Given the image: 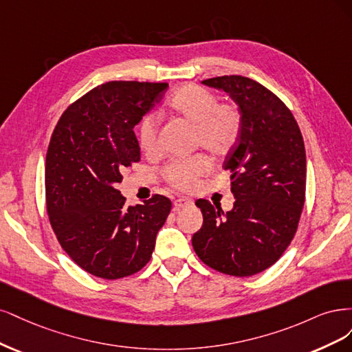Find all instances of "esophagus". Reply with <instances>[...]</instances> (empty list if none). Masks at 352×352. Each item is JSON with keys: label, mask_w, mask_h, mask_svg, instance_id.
Listing matches in <instances>:
<instances>
[{"label": "esophagus", "mask_w": 352, "mask_h": 352, "mask_svg": "<svg viewBox=\"0 0 352 352\" xmlns=\"http://www.w3.org/2000/svg\"><path fill=\"white\" fill-rule=\"evenodd\" d=\"M192 205V200L191 199H187V197H179L174 201V209L175 210H179V209H184L187 206H191Z\"/></svg>", "instance_id": "34e87169"}]
</instances>
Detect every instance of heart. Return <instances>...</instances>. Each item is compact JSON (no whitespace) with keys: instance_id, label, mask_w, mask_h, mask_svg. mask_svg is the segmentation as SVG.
Here are the masks:
<instances>
[{"instance_id":"b5f03b06","label":"heart","mask_w":352,"mask_h":352,"mask_svg":"<svg viewBox=\"0 0 352 352\" xmlns=\"http://www.w3.org/2000/svg\"><path fill=\"white\" fill-rule=\"evenodd\" d=\"M169 108L177 117L195 127V144L214 157H223L236 146L243 133V112L232 102H219L210 90L186 85L169 99ZM160 120L147 114L139 124V143L146 153L157 151ZM210 161L205 155L175 157L162 168V178L175 190L187 191L209 173Z\"/></svg>"}]
</instances>
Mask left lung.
Returning <instances> with one entry per match:
<instances>
[{
  "label": "left lung",
  "mask_w": 352,
  "mask_h": 352,
  "mask_svg": "<svg viewBox=\"0 0 352 352\" xmlns=\"http://www.w3.org/2000/svg\"><path fill=\"white\" fill-rule=\"evenodd\" d=\"M203 85L228 94L243 112V133L226 156L234 208L199 199L201 228L192 235L196 254L231 276H252L283 254L297 232L305 201V149L289 108L244 76H222Z\"/></svg>",
  "instance_id": "1"
}]
</instances>
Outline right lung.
<instances>
[{"instance_id": "right-lung-1", "label": "right lung", "mask_w": 352, "mask_h": 352, "mask_svg": "<svg viewBox=\"0 0 352 352\" xmlns=\"http://www.w3.org/2000/svg\"><path fill=\"white\" fill-rule=\"evenodd\" d=\"M168 83L108 82L67 108L45 161L47 212L56 240L73 262L102 279H120L149 262L173 203L155 195L126 206L117 184L140 161L133 131L162 99Z\"/></svg>"}]
</instances>
